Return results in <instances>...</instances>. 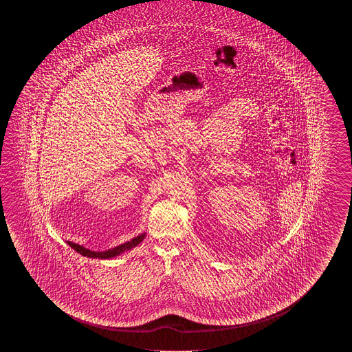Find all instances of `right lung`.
<instances>
[{
    "instance_id": "add662e5",
    "label": "right lung",
    "mask_w": 352,
    "mask_h": 352,
    "mask_svg": "<svg viewBox=\"0 0 352 352\" xmlns=\"http://www.w3.org/2000/svg\"><path fill=\"white\" fill-rule=\"evenodd\" d=\"M143 239H144V232L141 234V235H138V236H135L133 239L129 240V241H126L124 244H120L118 247L108 249V250H105V252H94V250H89V249L82 247V245H79V244L72 243V241H67V245H70V247L74 249L75 252L80 253L82 256L98 258V259H109V258H114V256L122 254V253H124V252H127V250H131L132 248L137 247Z\"/></svg>"
}]
</instances>
